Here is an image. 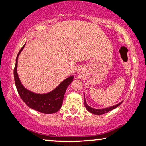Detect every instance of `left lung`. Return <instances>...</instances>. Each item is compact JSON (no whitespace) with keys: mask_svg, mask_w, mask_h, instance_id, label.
I'll use <instances>...</instances> for the list:
<instances>
[{"mask_svg":"<svg viewBox=\"0 0 146 146\" xmlns=\"http://www.w3.org/2000/svg\"><path fill=\"white\" fill-rule=\"evenodd\" d=\"M121 103L122 102H120V103L117 104V105L113 106H111V107H108V108H103V109H95V108H91V107L89 106L87 104L86 100H85V98H84V106H85V107H86L87 110H88V111H89L90 113L95 114V115H103V114L108 113L109 111H111L112 110L115 109V108H116L117 107H118Z\"/></svg>","mask_w":146,"mask_h":146,"instance_id":"obj_1","label":"left lung"}]
</instances>
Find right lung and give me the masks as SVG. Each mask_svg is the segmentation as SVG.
Instances as JSON below:
<instances>
[{"label": "right lung", "mask_w": 146, "mask_h": 146, "mask_svg": "<svg viewBox=\"0 0 146 146\" xmlns=\"http://www.w3.org/2000/svg\"><path fill=\"white\" fill-rule=\"evenodd\" d=\"M25 46V44L18 52L14 69L15 84L18 94L27 106L33 110L44 114L56 113L61 108L65 92L68 85L73 81V76L71 75L68 78L65 79L54 90L45 94H38L27 90L22 84L17 73L18 58Z\"/></svg>", "instance_id": "right-lung-1"}]
</instances>
